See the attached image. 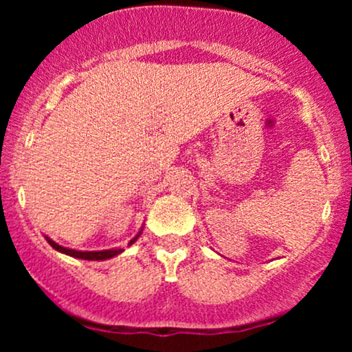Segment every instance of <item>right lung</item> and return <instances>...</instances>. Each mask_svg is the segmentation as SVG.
<instances>
[{"label": "right lung", "instance_id": "1", "mask_svg": "<svg viewBox=\"0 0 352 352\" xmlns=\"http://www.w3.org/2000/svg\"><path fill=\"white\" fill-rule=\"evenodd\" d=\"M140 233H142V232H139V235H140ZM139 235H137V236L134 238V240H131V243H129V245L134 243L137 238H139ZM46 240H47V243H50L54 250H58V252L66 253V254H69V256H74V258H80V260H94V261L109 260V258L116 256V254H119V253L124 252L122 248H117V250H102V252H78V250L64 248V246L58 245V243H56V241H52L51 238H47V236H46Z\"/></svg>", "mask_w": 352, "mask_h": 352}]
</instances>
